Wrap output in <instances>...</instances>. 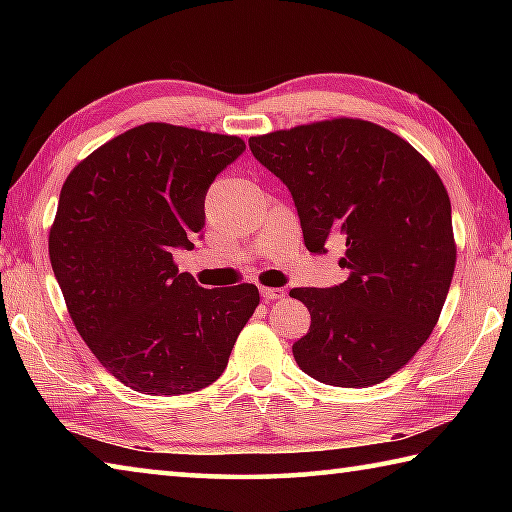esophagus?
Instances as JSON below:
<instances>
[{
	"label": "esophagus",
	"instance_id": "obj_1",
	"mask_svg": "<svg viewBox=\"0 0 512 512\" xmlns=\"http://www.w3.org/2000/svg\"><path fill=\"white\" fill-rule=\"evenodd\" d=\"M259 293H262L264 300H280L287 296V291L280 289V287H262L259 289Z\"/></svg>",
	"mask_w": 512,
	"mask_h": 512
}]
</instances>
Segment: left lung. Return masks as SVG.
<instances>
[{"mask_svg": "<svg viewBox=\"0 0 512 512\" xmlns=\"http://www.w3.org/2000/svg\"><path fill=\"white\" fill-rule=\"evenodd\" d=\"M248 146L289 187L309 253H325L332 232L345 237L348 280L289 293L311 314L293 343L300 370L343 388L388 379L429 339L452 284L443 180L409 142L363 119L316 121Z\"/></svg>", "mask_w": 512, "mask_h": 512, "instance_id": "8db88e82", "label": "left lung"}]
</instances>
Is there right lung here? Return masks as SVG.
Listing matches in <instances>:
<instances>
[{
    "label": "right lung",
    "mask_w": 512,
    "mask_h": 512,
    "mask_svg": "<svg viewBox=\"0 0 512 512\" xmlns=\"http://www.w3.org/2000/svg\"><path fill=\"white\" fill-rule=\"evenodd\" d=\"M246 151L235 135L135 126L69 173L49 259L76 329L101 366L144 395L221 377L259 305L255 284L203 289L173 264L205 225V194Z\"/></svg>",
    "instance_id": "obj_1"
}]
</instances>
